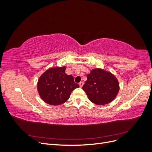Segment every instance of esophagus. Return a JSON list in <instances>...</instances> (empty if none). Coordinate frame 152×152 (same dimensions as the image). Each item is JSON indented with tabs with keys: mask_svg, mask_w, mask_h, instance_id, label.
I'll return each mask as SVG.
<instances>
[{
	"mask_svg": "<svg viewBox=\"0 0 152 152\" xmlns=\"http://www.w3.org/2000/svg\"><path fill=\"white\" fill-rule=\"evenodd\" d=\"M83 85H84V83L82 82H80V83H79V86H80V87H82V86H83Z\"/></svg>",
	"mask_w": 152,
	"mask_h": 152,
	"instance_id": "obj_1",
	"label": "esophagus"
}]
</instances>
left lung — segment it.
I'll return each mask as SVG.
<instances>
[{
  "label": "left lung",
  "instance_id": "1",
  "mask_svg": "<svg viewBox=\"0 0 152 152\" xmlns=\"http://www.w3.org/2000/svg\"><path fill=\"white\" fill-rule=\"evenodd\" d=\"M87 78L82 89L91 102L103 105L115 98L119 91V84L112 73L103 69L95 68L91 71Z\"/></svg>",
  "mask_w": 152,
  "mask_h": 152
}]
</instances>
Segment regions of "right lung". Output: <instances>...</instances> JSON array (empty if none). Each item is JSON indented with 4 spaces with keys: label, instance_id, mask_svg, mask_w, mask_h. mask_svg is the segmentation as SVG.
<instances>
[{
    "label": "right lung",
    "instance_id": "obj_1",
    "mask_svg": "<svg viewBox=\"0 0 152 152\" xmlns=\"http://www.w3.org/2000/svg\"><path fill=\"white\" fill-rule=\"evenodd\" d=\"M66 66L49 68L39 78L37 90L44 102L59 105L66 102L72 92L79 87L73 77L65 73Z\"/></svg>",
    "mask_w": 152,
    "mask_h": 152
}]
</instances>
